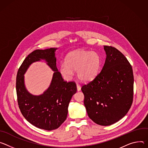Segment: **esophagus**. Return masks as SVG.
Returning <instances> with one entry per match:
<instances>
[{
  "mask_svg": "<svg viewBox=\"0 0 148 148\" xmlns=\"http://www.w3.org/2000/svg\"><path fill=\"white\" fill-rule=\"evenodd\" d=\"M76 86H77V91H80V89H81L80 86L79 84H77V85H76Z\"/></svg>",
  "mask_w": 148,
  "mask_h": 148,
  "instance_id": "1",
  "label": "esophagus"
}]
</instances>
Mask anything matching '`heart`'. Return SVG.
Wrapping results in <instances>:
<instances>
[{"mask_svg": "<svg viewBox=\"0 0 148 148\" xmlns=\"http://www.w3.org/2000/svg\"><path fill=\"white\" fill-rule=\"evenodd\" d=\"M101 64L99 55L91 51L77 50L70 52L62 63L59 71L61 76L66 80H71L76 71L77 77L82 81L93 80L98 74Z\"/></svg>", "mask_w": 148, "mask_h": 148, "instance_id": "heart-1", "label": "heart"}]
</instances>
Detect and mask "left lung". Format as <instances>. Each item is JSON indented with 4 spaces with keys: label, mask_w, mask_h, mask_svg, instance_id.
Segmentation results:
<instances>
[{
    "label": "left lung",
    "mask_w": 148,
    "mask_h": 148,
    "mask_svg": "<svg viewBox=\"0 0 148 148\" xmlns=\"http://www.w3.org/2000/svg\"><path fill=\"white\" fill-rule=\"evenodd\" d=\"M106 58L100 73L81 88L88 116L109 126L123 118L132 106L134 78L132 66L115 47L104 46Z\"/></svg>",
    "instance_id": "1"
}]
</instances>
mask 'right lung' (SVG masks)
Returning <instances> with one entry per match:
<instances>
[{"instance_id": "obj_1", "label": "right lung", "mask_w": 148, "mask_h": 148, "mask_svg": "<svg viewBox=\"0 0 148 148\" xmlns=\"http://www.w3.org/2000/svg\"><path fill=\"white\" fill-rule=\"evenodd\" d=\"M56 49H37L30 53L23 60L16 76V93L22 114L32 125L47 130L58 128L66 119L69 103L77 90L75 82L64 81L57 69ZM41 59L47 61L54 73L48 89L43 94L35 96L26 90L24 74L32 62Z\"/></svg>"}]
</instances>
